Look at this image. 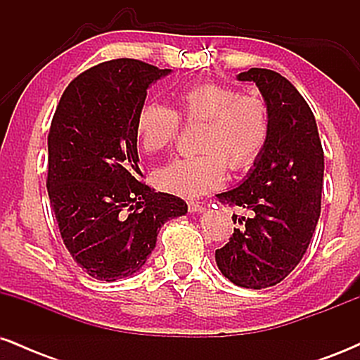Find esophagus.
Returning <instances> with one entry per match:
<instances>
[{
  "label": "esophagus",
  "instance_id": "obj_1",
  "mask_svg": "<svg viewBox=\"0 0 360 360\" xmlns=\"http://www.w3.org/2000/svg\"><path fill=\"white\" fill-rule=\"evenodd\" d=\"M189 212L191 213H203L206 212V206H203L201 203H189Z\"/></svg>",
  "mask_w": 360,
  "mask_h": 360
}]
</instances>
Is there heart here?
Returning a JSON list of instances; mask_svg holds the SVG:
<instances>
[{
  "label": "heart",
  "mask_w": 360,
  "mask_h": 360,
  "mask_svg": "<svg viewBox=\"0 0 360 360\" xmlns=\"http://www.w3.org/2000/svg\"><path fill=\"white\" fill-rule=\"evenodd\" d=\"M177 113L159 101L143 103L137 115V137L143 152L157 154L174 142L179 115L186 123L203 122L198 148L176 157L152 174L155 188L176 196H200L223 183L226 160L232 169L250 166L269 139V110L259 96L240 94L221 82H198L176 93Z\"/></svg>",
  "instance_id": "b5f03b06"
}]
</instances>
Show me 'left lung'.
<instances>
[{
	"label": "left lung",
	"mask_w": 360,
	"mask_h": 360,
	"mask_svg": "<svg viewBox=\"0 0 360 360\" xmlns=\"http://www.w3.org/2000/svg\"><path fill=\"white\" fill-rule=\"evenodd\" d=\"M257 86L269 110V139L237 188L217 194L249 210L214 252L218 269L249 289L281 283L303 259L320 218L323 148L313 111L281 74L252 68L237 76ZM237 221V217H235Z\"/></svg>",
	"instance_id": "1"
}]
</instances>
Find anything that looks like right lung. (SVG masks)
Masks as SVG:
<instances>
[{
  "label": "right lung",
  "mask_w": 360,
  "mask_h": 360,
  "mask_svg": "<svg viewBox=\"0 0 360 360\" xmlns=\"http://www.w3.org/2000/svg\"><path fill=\"white\" fill-rule=\"evenodd\" d=\"M135 59L94 65L62 94L49 131L47 189L68 250L91 278L134 276L160 226L188 213L181 198L139 183L137 115L171 74Z\"/></svg>",
  "instance_id": "1"
}]
</instances>
